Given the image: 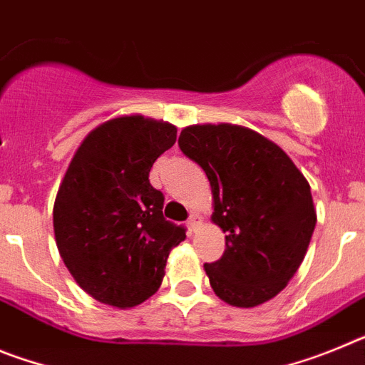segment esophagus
I'll list each match as a JSON object with an SVG mask.
<instances>
[{
    "mask_svg": "<svg viewBox=\"0 0 365 365\" xmlns=\"http://www.w3.org/2000/svg\"><path fill=\"white\" fill-rule=\"evenodd\" d=\"M188 227L192 232H197L202 227V217L199 214H192L188 219Z\"/></svg>",
    "mask_w": 365,
    "mask_h": 365,
    "instance_id": "esophagus-1",
    "label": "esophagus"
}]
</instances>
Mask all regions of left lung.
Returning a JSON list of instances; mask_svg holds the SVG:
<instances>
[{"mask_svg":"<svg viewBox=\"0 0 365 365\" xmlns=\"http://www.w3.org/2000/svg\"><path fill=\"white\" fill-rule=\"evenodd\" d=\"M179 146L205 170L212 222L227 234L221 259L205 265L215 296L241 309L278 296L314 232L309 180L278 144L245 125H186Z\"/></svg>","mask_w":365,"mask_h":365,"instance_id":"obj_1","label":"left lung"}]
</instances>
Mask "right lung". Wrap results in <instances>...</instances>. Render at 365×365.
I'll return each mask as SVG.
<instances>
[{
    "label": "right lung",
    "mask_w": 365,
    "mask_h": 365,
    "mask_svg": "<svg viewBox=\"0 0 365 365\" xmlns=\"http://www.w3.org/2000/svg\"><path fill=\"white\" fill-rule=\"evenodd\" d=\"M177 128L143 115L109 118L86 135L53 208L54 240L74 282L96 302L131 309L157 292L185 228L166 221L150 170Z\"/></svg>",
    "instance_id": "right-lung-1"
}]
</instances>
